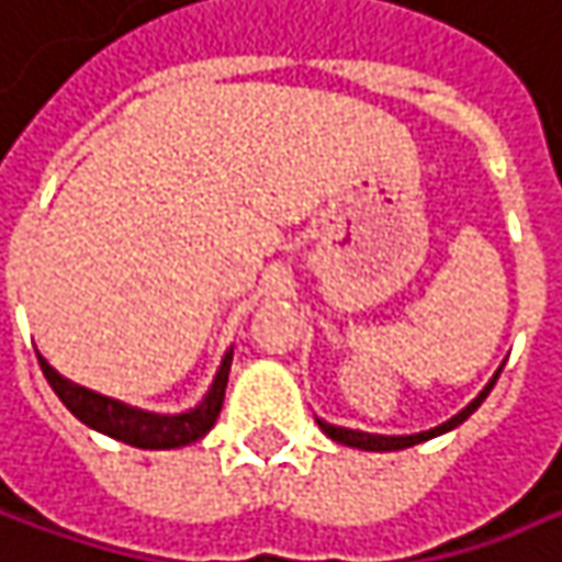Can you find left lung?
<instances>
[{"mask_svg": "<svg viewBox=\"0 0 562 562\" xmlns=\"http://www.w3.org/2000/svg\"><path fill=\"white\" fill-rule=\"evenodd\" d=\"M502 371V368H499ZM499 371H496V378L486 383L483 390H480V396L470 403V406H463L461 413L454 416V419H448L445 425H438V428H428V431H419V435H368V431H355V428H339V425H329V422L316 419L319 422V428L333 438V441H339V445H348V448H361V451H403V448H413V445H419V441H428V438H435V435H445V431H451V428H458L463 419H470L473 413H476V406L490 396V390H493V383L499 381Z\"/></svg>", "mask_w": 562, "mask_h": 562, "instance_id": "8db88e82", "label": "left lung"}]
</instances>
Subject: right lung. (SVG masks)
<instances>
[{
  "mask_svg": "<svg viewBox=\"0 0 562 562\" xmlns=\"http://www.w3.org/2000/svg\"><path fill=\"white\" fill-rule=\"evenodd\" d=\"M41 371L47 383L54 386V393L63 400V406L76 416L79 422H86L89 428H95L101 435H111L124 445H134V448H149V451H162V448H181V445H191L198 438H204L214 422L221 416L223 393H226V381H229V361H233V348L223 355L221 371L211 383L207 396L201 400V406L179 413V416H159V413H143L134 409L121 400H111V396H101L95 390H86L79 383L66 381L63 374H57L41 355Z\"/></svg>",
  "mask_w": 562,
  "mask_h": 562,
  "instance_id": "right-lung-1",
  "label": "right lung"
}]
</instances>
